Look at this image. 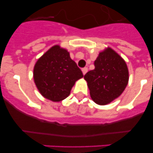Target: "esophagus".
<instances>
[{
  "mask_svg": "<svg viewBox=\"0 0 153 153\" xmlns=\"http://www.w3.org/2000/svg\"><path fill=\"white\" fill-rule=\"evenodd\" d=\"M88 72V68L87 67H85V68H82V72H83V75H85Z\"/></svg>",
  "mask_w": 153,
  "mask_h": 153,
  "instance_id": "1",
  "label": "esophagus"
}]
</instances>
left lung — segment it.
<instances>
[{
	"label": "left lung",
	"mask_w": 153,
	"mask_h": 153,
	"mask_svg": "<svg viewBox=\"0 0 153 153\" xmlns=\"http://www.w3.org/2000/svg\"><path fill=\"white\" fill-rule=\"evenodd\" d=\"M94 66L84 78L93 100L99 105H106L125 91L129 79L128 67L122 57L109 48L100 53Z\"/></svg>",
	"instance_id": "left-lung-1"
}]
</instances>
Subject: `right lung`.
Returning <instances> with one entry per match:
<instances>
[{
  "label": "right lung",
  "mask_w": 153,
  "mask_h": 153,
  "mask_svg": "<svg viewBox=\"0 0 153 153\" xmlns=\"http://www.w3.org/2000/svg\"><path fill=\"white\" fill-rule=\"evenodd\" d=\"M33 75L41 95L54 102L65 99L75 81L84 76L69 53L59 45L52 47L38 59Z\"/></svg>",
  "instance_id": "obj_1"
}]
</instances>
